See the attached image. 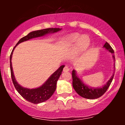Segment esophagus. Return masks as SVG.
Masks as SVG:
<instances>
[{
  "label": "esophagus",
  "mask_w": 125,
  "mask_h": 125,
  "mask_svg": "<svg viewBox=\"0 0 125 125\" xmlns=\"http://www.w3.org/2000/svg\"><path fill=\"white\" fill-rule=\"evenodd\" d=\"M69 70H70L69 67L68 66H65L64 67L63 70V72H65L69 71Z\"/></svg>",
  "instance_id": "34e87169"
}]
</instances>
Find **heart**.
<instances>
[{"instance_id": "obj_1", "label": "heart", "mask_w": 125, "mask_h": 125, "mask_svg": "<svg viewBox=\"0 0 125 125\" xmlns=\"http://www.w3.org/2000/svg\"><path fill=\"white\" fill-rule=\"evenodd\" d=\"M63 42L67 44H73L77 42V50L79 52L83 51L90 45V39L86 35H82L74 33L67 35L63 39Z\"/></svg>"}]
</instances>
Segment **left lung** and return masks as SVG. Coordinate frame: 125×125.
I'll list each match as a JSON object with an SVG mask.
<instances>
[{
  "label": "left lung",
  "mask_w": 125,
  "mask_h": 125,
  "mask_svg": "<svg viewBox=\"0 0 125 125\" xmlns=\"http://www.w3.org/2000/svg\"><path fill=\"white\" fill-rule=\"evenodd\" d=\"M104 48H105L107 51L110 52L111 53H114V51L112 47L110 46V44L107 42H106L104 46ZM113 59L115 60V56L113 55ZM113 76H114V73L110 77V79L107 82V83L103 86L102 87L100 88H92L90 87L86 84H84L83 82L79 78L76 76V71L74 70H73L72 71V85L73 87L74 90L77 93V94H79L82 97L84 98L89 99H97L102 96L104 93L106 92L107 89L109 87L110 83L112 81Z\"/></svg>",
  "instance_id": "8db88e82"
}]
</instances>
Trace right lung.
<instances>
[{"instance_id": "right-lung-1", "label": "right lung", "mask_w": 125, "mask_h": 125, "mask_svg": "<svg viewBox=\"0 0 125 125\" xmlns=\"http://www.w3.org/2000/svg\"><path fill=\"white\" fill-rule=\"evenodd\" d=\"M61 30V29L60 28H48L39 30V31H31V32L29 33L28 35L23 37L19 40V41L17 43L16 45L13 49L12 53L10 56V67L11 77H12V80L13 83L14 84V86L21 96L28 101L32 103V104H38L43 102L49 99L52 96V95L53 94L56 89L57 81L59 78L60 76L61 75L64 65L60 66L59 68L52 74L49 78L42 86L36 89H31L25 88V87H22L19 84H18V83L15 80V76H14L12 69V62H11L13 52L15 49V47L23 42L28 41V40L31 39L32 38L43 36L47 35L50 33L57 32Z\"/></svg>"}]
</instances>
